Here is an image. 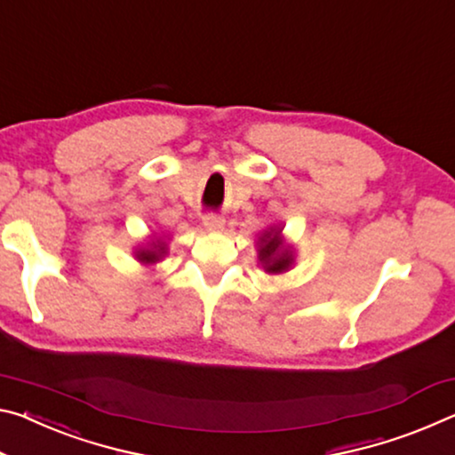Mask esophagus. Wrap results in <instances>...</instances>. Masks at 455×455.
Instances as JSON below:
<instances>
[{
    "label": "esophagus",
    "mask_w": 455,
    "mask_h": 455,
    "mask_svg": "<svg viewBox=\"0 0 455 455\" xmlns=\"http://www.w3.org/2000/svg\"><path fill=\"white\" fill-rule=\"evenodd\" d=\"M204 227L208 230H212V233H220V230L225 228V219H222V216L208 214V216H204Z\"/></svg>",
    "instance_id": "1"
}]
</instances>
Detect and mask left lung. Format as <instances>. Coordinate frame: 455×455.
<instances>
[{
	"label": "left lung",
	"mask_w": 455,
	"mask_h": 455,
	"mask_svg": "<svg viewBox=\"0 0 455 455\" xmlns=\"http://www.w3.org/2000/svg\"><path fill=\"white\" fill-rule=\"evenodd\" d=\"M257 261L269 275H281L295 265L293 244L285 241L283 225H269L257 235Z\"/></svg>",
	"instance_id": "left-lung-1"
}]
</instances>
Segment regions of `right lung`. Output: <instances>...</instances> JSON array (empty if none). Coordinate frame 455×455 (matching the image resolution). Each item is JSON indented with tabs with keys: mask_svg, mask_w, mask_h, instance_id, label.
<instances>
[{
	"mask_svg": "<svg viewBox=\"0 0 455 455\" xmlns=\"http://www.w3.org/2000/svg\"><path fill=\"white\" fill-rule=\"evenodd\" d=\"M168 239L165 236H160L157 233H154L149 236V241L141 247H137L133 251V257L140 261L141 265L146 267H154L160 261H164V257L168 255Z\"/></svg>",
	"mask_w": 455,
	"mask_h": 455,
	"instance_id": "obj_1",
	"label": "right lung"
}]
</instances>
